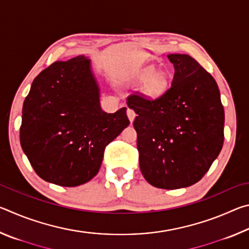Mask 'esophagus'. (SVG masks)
Returning <instances> with one entry per match:
<instances>
[{"label": "esophagus", "instance_id": "1", "mask_svg": "<svg viewBox=\"0 0 249 249\" xmlns=\"http://www.w3.org/2000/svg\"><path fill=\"white\" fill-rule=\"evenodd\" d=\"M127 116H128V120H129L130 123H133L134 120H135V117H136V113L134 112V109L128 108L127 109Z\"/></svg>", "mask_w": 249, "mask_h": 249}]
</instances>
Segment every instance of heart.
Wrapping results in <instances>:
<instances>
[{"mask_svg": "<svg viewBox=\"0 0 249 249\" xmlns=\"http://www.w3.org/2000/svg\"><path fill=\"white\" fill-rule=\"evenodd\" d=\"M134 81L142 83V94L147 100L156 101L166 94L169 89L170 78L165 71H156L154 66H147L142 68L135 75Z\"/></svg>", "mask_w": 249, "mask_h": 249, "instance_id": "heart-1", "label": "heart"}]
</instances>
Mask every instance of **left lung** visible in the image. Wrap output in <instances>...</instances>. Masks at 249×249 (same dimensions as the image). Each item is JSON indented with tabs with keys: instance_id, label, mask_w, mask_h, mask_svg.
I'll list each match as a JSON object with an SVG mask.
<instances>
[{
	"instance_id": "left-lung-1",
	"label": "left lung",
	"mask_w": 249,
	"mask_h": 249,
	"mask_svg": "<svg viewBox=\"0 0 249 249\" xmlns=\"http://www.w3.org/2000/svg\"><path fill=\"white\" fill-rule=\"evenodd\" d=\"M170 89L150 101L130 95L136 113L140 167L156 188L174 190L196 183L210 169L224 142V108L217 83L189 54L171 53Z\"/></svg>"
}]
</instances>
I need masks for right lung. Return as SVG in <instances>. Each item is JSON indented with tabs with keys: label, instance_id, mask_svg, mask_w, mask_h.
<instances>
[{
	"label": "right lung",
	"instance_id": "1",
	"mask_svg": "<svg viewBox=\"0 0 249 249\" xmlns=\"http://www.w3.org/2000/svg\"><path fill=\"white\" fill-rule=\"evenodd\" d=\"M126 109L101 108L89 58L56 61L37 75L24 101L20 146L41 179L77 187L96 176L105 147L129 125Z\"/></svg>",
	"mask_w": 249,
	"mask_h": 249
}]
</instances>
